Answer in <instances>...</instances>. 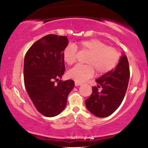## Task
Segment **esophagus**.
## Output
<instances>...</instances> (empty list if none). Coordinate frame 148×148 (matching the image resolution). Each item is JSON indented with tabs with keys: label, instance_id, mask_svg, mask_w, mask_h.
Wrapping results in <instances>:
<instances>
[{
	"label": "esophagus",
	"instance_id": "esophagus-1",
	"mask_svg": "<svg viewBox=\"0 0 148 148\" xmlns=\"http://www.w3.org/2000/svg\"><path fill=\"white\" fill-rule=\"evenodd\" d=\"M81 83L76 82V81H75V86H81Z\"/></svg>",
	"mask_w": 148,
	"mask_h": 148
}]
</instances>
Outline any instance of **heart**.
<instances>
[{"mask_svg":"<svg viewBox=\"0 0 148 148\" xmlns=\"http://www.w3.org/2000/svg\"><path fill=\"white\" fill-rule=\"evenodd\" d=\"M79 48L90 53L86 62L88 64H77L69 70L68 76L79 83H84L92 77L95 71L97 74H104L114 69L120 60V53L113 47L96 39L83 40L79 42ZM77 48L68 45L63 49L62 58L69 65L74 64L76 59Z\"/></svg>","mask_w":148,"mask_h":148,"instance_id":"b5f03b06","label":"heart"}]
</instances>
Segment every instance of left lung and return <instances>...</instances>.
Masks as SVG:
<instances>
[{
	"label": "left lung",
	"instance_id": "1",
	"mask_svg": "<svg viewBox=\"0 0 148 148\" xmlns=\"http://www.w3.org/2000/svg\"><path fill=\"white\" fill-rule=\"evenodd\" d=\"M130 80V66L127 57L122 54L114 69L96 79L91 95L86 100V108L98 118H106L116 111L126 93ZM102 88L99 91L98 88Z\"/></svg>",
	"mask_w": 148,
	"mask_h": 148
}]
</instances>
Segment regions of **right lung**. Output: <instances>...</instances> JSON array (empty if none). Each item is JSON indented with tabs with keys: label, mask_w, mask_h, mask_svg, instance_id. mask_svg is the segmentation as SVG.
Segmentation results:
<instances>
[{
	"label": "right lung",
	"mask_w": 148,
	"mask_h": 148,
	"mask_svg": "<svg viewBox=\"0 0 148 148\" xmlns=\"http://www.w3.org/2000/svg\"><path fill=\"white\" fill-rule=\"evenodd\" d=\"M68 43L67 36L46 35L35 42L25 56V89L34 106L45 116L60 114L74 87L72 80H60L65 70L62 50ZM56 81L59 82L56 84Z\"/></svg>",
	"instance_id": "add662e5"
}]
</instances>
